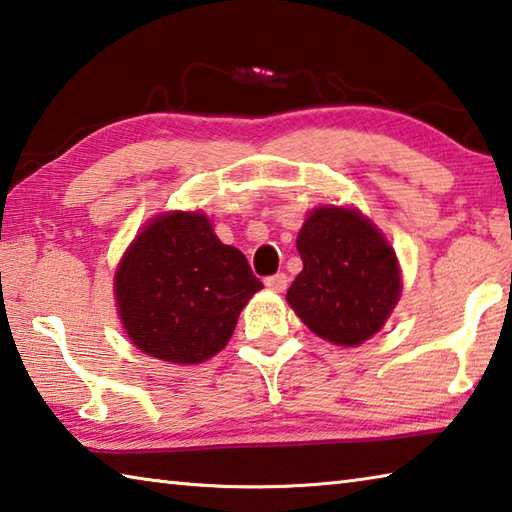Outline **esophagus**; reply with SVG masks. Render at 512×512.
Segmentation results:
<instances>
[{
  "instance_id": "34e87169",
  "label": "esophagus",
  "mask_w": 512,
  "mask_h": 512,
  "mask_svg": "<svg viewBox=\"0 0 512 512\" xmlns=\"http://www.w3.org/2000/svg\"><path fill=\"white\" fill-rule=\"evenodd\" d=\"M266 286L271 288V291H275V293H284L286 286H288V275L286 273H277V275L266 277Z\"/></svg>"
}]
</instances>
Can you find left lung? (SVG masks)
Wrapping results in <instances>:
<instances>
[{
    "mask_svg": "<svg viewBox=\"0 0 512 512\" xmlns=\"http://www.w3.org/2000/svg\"><path fill=\"white\" fill-rule=\"evenodd\" d=\"M297 253L304 268L286 302L315 336L358 347L383 329L403 284L394 248L367 217L356 208H315Z\"/></svg>",
    "mask_w": 512,
    "mask_h": 512,
    "instance_id": "obj_1",
    "label": "left lung"
}]
</instances>
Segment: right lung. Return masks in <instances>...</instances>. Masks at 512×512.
Returning <instances> with one entry per match:
<instances>
[{"label": "right lung", "mask_w": 512, "mask_h": 512, "mask_svg": "<svg viewBox=\"0 0 512 512\" xmlns=\"http://www.w3.org/2000/svg\"><path fill=\"white\" fill-rule=\"evenodd\" d=\"M264 284L203 212L154 217L120 259L114 293L129 340L152 358L199 365L228 345Z\"/></svg>", "instance_id": "1"}]
</instances>
